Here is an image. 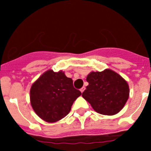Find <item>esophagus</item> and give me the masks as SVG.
Segmentation results:
<instances>
[{
    "label": "esophagus",
    "instance_id": "obj_1",
    "mask_svg": "<svg viewBox=\"0 0 151 151\" xmlns=\"http://www.w3.org/2000/svg\"><path fill=\"white\" fill-rule=\"evenodd\" d=\"M85 87H83V88H82L81 89H80V91H81V93H83V91H85Z\"/></svg>",
    "mask_w": 151,
    "mask_h": 151
}]
</instances>
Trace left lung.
I'll return each mask as SVG.
<instances>
[{
    "instance_id": "obj_1",
    "label": "left lung",
    "mask_w": 151,
    "mask_h": 151,
    "mask_svg": "<svg viewBox=\"0 0 151 151\" xmlns=\"http://www.w3.org/2000/svg\"><path fill=\"white\" fill-rule=\"evenodd\" d=\"M82 96L96 112L106 115L119 112L127 101L129 88L121 76L110 69L90 73Z\"/></svg>"
}]
</instances>
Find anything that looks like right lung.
Returning <instances> with one entry per match:
<instances>
[{
    "mask_svg": "<svg viewBox=\"0 0 151 151\" xmlns=\"http://www.w3.org/2000/svg\"><path fill=\"white\" fill-rule=\"evenodd\" d=\"M81 93L64 72L49 70L32 85L30 104L38 116L46 122L54 123L69 113L73 103Z\"/></svg>",
    "mask_w": 151,
    "mask_h": 151,
    "instance_id": "obj_1",
    "label": "right lung"
}]
</instances>
